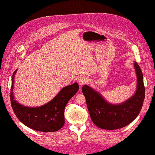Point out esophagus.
I'll list each match as a JSON object with an SVG mask.
<instances>
[{
	"instance_id": "34e87169",
	"label": "esophagus",
	"mask_w": 155,
	"mask_h": 155,
	"mask_svg": "<svg viewBox=\"0 0 155 155\" xmlns=\"http://www.w3.org/2000/svg\"><path fill=\"white\" fill-rule=\"evenodd\" d=\"M79 85L80 86H82L83 85H85L87 82H88V78L86 76H82L79 79Z\"/></svg>"
}]
</instances>
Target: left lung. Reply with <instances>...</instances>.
Wrapping results in <instances>:
<instances>
[{
    "label": "left lung",
    "instance_id": "8db88e82",
    "mask_svg": "<svg viewBox=\"0 0 155 155\" xmlns=\"http://www.w3.org/2000/svg\"><path fill=\"white\" fill-rule=\"evenodd\" d=\"M134 68L137 76V88L134 95L120 105L107 102L99 93L91 87L84 85L82 92L85 96L91 118L98 127L114 130L130 124L139 114L145 98L143 74L137 62Z\"/></svg>",
    "mask_w": 155,
    "mask_h": 155
}]
</instances>
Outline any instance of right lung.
<instances>
[{"label":"right lung","mask_w":155,"mask_h":155,"mask_svg":"<svg viewBox=\"0 0 155 155\" xmlns=\"http://www.w3.org/2000/svg\"><path fill=\"white\" fill-rule=\"evenodd\" d=\"M12 79L10 100L12 109L21 122L35 130L42 132H55L64 125V109L67 103L79 90V85L74 83L64 87L58 94L48 104L39 107H28L21 105L14 100L13 94L14 77Z\"/></svg>","instance_id":"1"}]
</instances>
